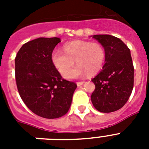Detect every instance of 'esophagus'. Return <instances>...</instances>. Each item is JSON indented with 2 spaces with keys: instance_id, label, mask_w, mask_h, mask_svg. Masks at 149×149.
I'll list each match as a JSON object with an SVG mask.
<instances>
[{
  "instance_id": "34e87169",
  "label": "esophagus",
  "mask_w": 149,
  "mask_h": 149,
  "mask_svg": "<svg viewBox=\"0 0 149 149\" xmlns=\"http://www.w3.org/2000/svg\"><path fill=\"white\" fill-rule=\"evenodd\" d=\"M84 82H77V85L78 86H82V85H84Z\"/></svg>"
}]
</instances>
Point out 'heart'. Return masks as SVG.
I'll return each mask as SVG.
<instances>
[{"label":"heart","mask_w":149,"mask_h":149,"mask_svg":"<svg viewBox=\"0 0 149 149\" xmlns=\"http://www.w3.org/2000/svg\"><path fill=\"white\" fill-rule=\"evenodd\" d=\"M63 48L65 52L55 49L52 52L51 60L61 74L67 72L64 75L66 79L80 78L87 73L95 74L104 65L105 50L100 43L76 40L65 43ZM75 61L78 65L70 70Z\"/></svg>","instance_id":"heart-1"}]
</instances>
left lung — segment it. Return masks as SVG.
Masks as SVG:
<instances>
[{"mask_svg": "<svg viewBox=\"0 0 149 149\" xmlns=\"http://www.w3.org/2000/svg\"><path fill=\"white\" fill-rule=\"evenodd\" d=\"M105 50L103 70L91 79L95 90L91 95L93 107L102 113L120 109L129 99L134 86V66L131 52L120 38L94 35Z\"/></svg>", "mask_w": 149, "mask_h": 149, "instance_id": "1", "label": "left lung"}]
</instances>
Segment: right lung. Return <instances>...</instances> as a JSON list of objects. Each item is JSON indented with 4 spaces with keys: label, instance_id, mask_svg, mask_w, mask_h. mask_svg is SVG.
Returning <instances> with one entry per match:
<instances>
[{
    "label": "right lung",
    "instance_id": "1",
    "mask_svg": "<svg viewBox=\"0 0 149 149\" xmlns=\"http://www.w3.org/2000/svg\"><path fill=\"white\" fill-rule=\"evenodd\" d=\"M60 38H38L25 43L15 57V79L22 100L34 113L48 119L67 113L77 89L62 79L52 63V52Z\"/></svg>",
    "mask_w": 149,
    "mask_h": 149
}]
</instances>
